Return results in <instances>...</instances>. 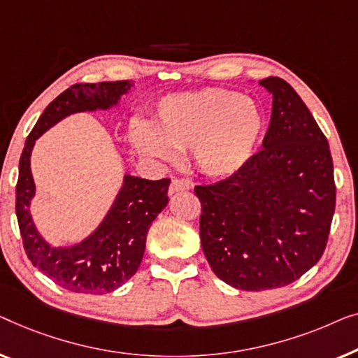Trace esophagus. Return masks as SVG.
Here are the masks:
<instances>
[{
    "instance_id": "34e87169",
    "label": "esophagus",
    "mask_w": 358,
    "mask_h": 358,
    "mask_svg": "<svg viewBox=\"0 0 358 358\" xmlns=\"http://www.w3.org/2000/svg\"><path fill=\"white\" fill-rule=\"evenodd\" d=\"M191 188V183L188 180H183V178H173L172 183H170V188H169V193L170 194H175L178 193V191H186Z\"/></svg>"
}]
</instances>
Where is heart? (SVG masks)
<instances>
[{"instance_id":"1","label":"heart","mask_w":358,"mask_h":358,"mask_svg":"<svg viewBox=\"0 0 358 358\" xmlns=\"http://www.w3.org/2000/svg\"><path fill=\"white\" fill-rule=\"evenodd\" d=\"M157 129L134 124L131 141L141 154L172 160L191 150L196 167L213 178L240 172L264 131L263 110L253 99L227 89L170 95L159 105Z\"/></svg>"}]
</instances>
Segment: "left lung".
Masks as SVG:
<instances>
[{
    "label": "left lung",
    "instance_id": "8db88e82",
    "mask_svg": "<svg viewBox=\"0 0 358 358\" xmlns=\"http://www.w3.org/2000/svg\"><path fill=\"white\" fill-rule=\"evenodd\" d=\"M271 123L240 172L196 186L206 259L220 280L241 290L289 285L324 253L336 208L329 144L289 83L266 78Z\"/></svg>",
    "mask_w": 358,
    "mask_h": 358
}]
</instances>
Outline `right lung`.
<instances>
[{
  "instance_id": "1",
  "label": "right lung",
  "mask_w": 358,
  "mask_h": 358,
  "mask_svg": "<svg viewBox=\"0 0 358 358\" xmlns=\"http://www.w3.org/2000/svg\"><path fill=\"white\" fill-rule=\"evenodd\" d=\"M131 80L74 84L45 108L26 139L16 185V215L27 258L40 273L76 294L113 292L138 271L154 219L169 203L170 178L145 180L124 173L123 185L99 227L71 246H53L40 235L30 214L35 183L30 155L40 136L63 118L79 112L108 110L133 87Z\"/></svg>"
}]
</instances>
